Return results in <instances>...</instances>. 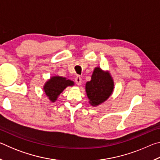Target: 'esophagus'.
I'll return each mask as SVG.
<instances>
[{
  "label": "esophagus",
  "instance_id": "esophagus-1",
  "mask_svg": "<svg viewBox=\"0 0 160 160\" xmlns=\"http://www.w3.org/2000/svg\"><path fill=\"white\" fill-rule=\"evenodd\" d=\"M75 81L78 85H81V84H82V78H81L80 76H78V75L77 77H75Z\"/></svg>",
  "mask_w": 160,
  "mask_h": 160
}]
</instances>
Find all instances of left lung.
<instances>
[{"mask_svg": "<svg viewBox=\"0 0 160 160\" xmlns=\"http://www.w3.org/2000/svg\"><path fill=\"white\" fill-rule=\"evenodd\" d=\"M114 83L109 72L100 68H95L92 75L91 80L86 83L85 90L90 104L98 106L109 98L112 94Z\"/></svg>", "mask_w": 160, "mask_h": 160, "instance_id": "obj_1", "label": "left lung"}]
</instances>
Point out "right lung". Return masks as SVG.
Returning a JSON list of instances; mask_svg holds the SVG:
<instances>
[{
  "mask_svg": "<svg viewBox=\"0 0 160 160\" xmlns=\"http://www.w3.org/2000/svg\"><path fill=\"white\" fill-rule=\"evenodd\" d=\"M72 85H74L73 81L67 80L66 78L53 76L45 83L44 90L50 101L54 102L68 86Z\"/></svg>",
  "mask_w": 160,
  "mask_h": 160,
  "instance_id": "add662e5",
  "label": "right lung"
}]
</instances>
